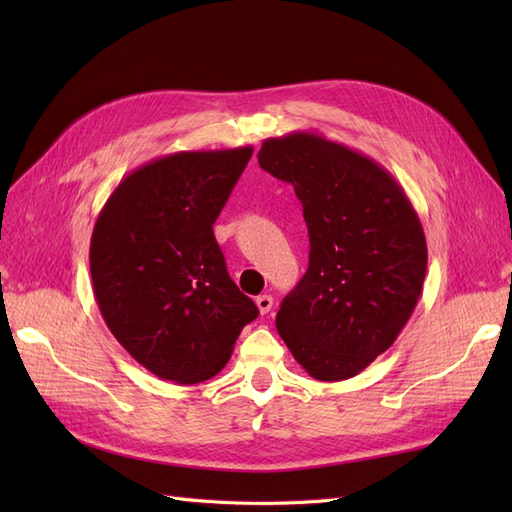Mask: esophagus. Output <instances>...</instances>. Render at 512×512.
Listing matches in <instances>:
<instances>
[{
    "label": "esophagus",
    "instance_id": "34e87169",
    "mask_svg": "<svg viewBox=\"0 0 512 512\" xmlns=\"http://www.w3.org/2000/svg\"><path fill=\"white\" fill-rule=\"evenodd\" d=\"M256 305H258V312L265 316L273 309V297L271 294H260V297H256Z\"/></svg>",
    "mask_w": 512,
    "mask_h": 512
}]
</instances>
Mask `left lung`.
Returning <instances> with one entry per match:
<instances>
[{"label":"left lung","instance_id":"obj_1","mask_svg":"<svg viewBox=\"0 0 512 512\" xmlns=\"http://www.w3.org/2000/svg\"><path fill=\"white\" fill-rule=\"evenodd\" d=\"M258 164L292 185L309 232V267L277 333L312 378L348 380L393 346L421 297V220L389 170L316 132L267 138Z\"/></svg>","mask_w":512,"mask_h":512}]
</instances>
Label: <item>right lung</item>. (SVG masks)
Wrapping results in <instances>:
<instances>
[{
    "label": "right lung",
    "instance_id": "right-lung-1",
    "mask_svg": "<svg viewBox=\"0 0 512 512\" xmlns=\"http://www.w3.org/2000/svg\"><path fill=\"white\" fill-rule=\"evenodd\" d=\"M252 147L179 151L123 179L89 245L94 297L134 361L177 384L213 378L258 307L237 288L213 222Z\"/></svg>",
    "mask_w": 512,
    "mask_h": 512
}]
</instances>
